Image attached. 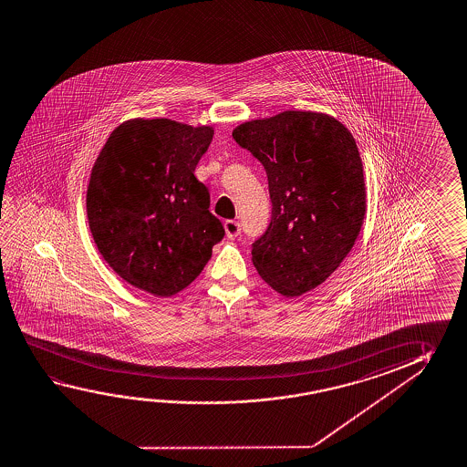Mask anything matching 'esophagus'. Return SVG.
I'll list each match as a JSON object with an SVG mask.
<instances>
[{"label":"esophagus","mask_w":467,"mask_h":467,"mask_svg":"<svg viewBox=\"0 0 467 467\" xmlns=\"http://www.w3.org/2000/svg\"><path fill=\"white\" fill-rule=\"evenodd\" d=\"M224 231H226V236L230 237V239H234L241 233V224L237 222H233V220H228V222H224Z\"/></svg>","instance_id":"esophagus-1"}]
</instances>
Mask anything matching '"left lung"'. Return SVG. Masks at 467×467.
I'll return each mask as SVG.
<instances>
[{
    "label": "left lung",
    "instance_id": "left-lung-1",
    "mask_svg": "<svg viewBox=\"0 0 467 467\" xmlns=\"http://www.w3.org/2000/svg\"><path fill=\"white\" fill-rule=\"evenodd\" d=\"M233 138L262 162L272 222L253 245L270 288L296 298L326 282L352 251L367 213L363 162L332 115L285 110L237 125Z\"/></svg>",
    "mask_w": 467,
    "mask_h": 467
}]
</instances>
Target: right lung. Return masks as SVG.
I'll use <instances>...</instances> for the list:
<instances>
[{
  "instance_id": "obj_1",
  "label": "right lung",
  "mask_w": 467,
  "mask_h": 467,
  "mask_svg": "<svg viewBox=\"0 0 467 467\" xmlns=\"http://www.w3.org/2000/svg\"><path fill=\"white\" fill-rule=\"evenodd\" d=\"M212 125L130 119L109 135L94 162L86 212L109 267L138 290L168 298L189 286L224 236L193 171Z\"/></svg>"
}]
</instances>
